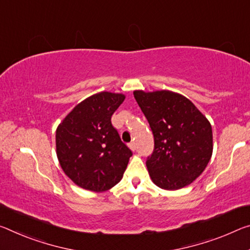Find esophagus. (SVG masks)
<instances>
[{
	"mask_svg": "<svg viewBox=\"0 0 250 250\" xmlns=\"http://www.w3.org/2000/svg\"><path fill=\"white\" fill-rule=\"evenodd\" d=\"M129 148L132 150V151H136V144L134 142H131V144H129Z\"/></svg>",
	"mask_w": 250,
	"mask_h": 250,
	"instance_id": "obj_1",
	"label": "esophagus"
}]
</instances>
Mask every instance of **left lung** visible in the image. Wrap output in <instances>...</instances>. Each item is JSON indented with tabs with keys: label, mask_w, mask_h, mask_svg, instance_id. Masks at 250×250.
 Instances as JSON below:
<instances>
[{
	"label": "left lung",
	"mask_w": 250,
	"mask_h": 250,
	"mask_svg": "<svg viewBox=\"0 0 250 250\" xmlns=\"http://www.w3.org/2000/svg\"><path fill=\"white\" fill-rule=\"evenodd\" d=\"M133 96L148 120L154 149L146 165L152 182L166 190H177L196 180L212 154L211 125L182 94L169 90Z\"/></svg>",
	"instance_id": "1"
}]
</instances>
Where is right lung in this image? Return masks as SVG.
Wrapping results in <instances>:
<instances>
[{
    "label": "right lung",
    "mask_w": 250,
    "mask_h": 250,
    "mask_svg": "<svg viewBox=\"0 0 250 250\" xmlns=\"http://www.w3.org/2000/svg\"><path fill=\"white\" fill-rule=\"evenodd\" d=\"M125 96L99 92L63 119L55 132L57 156L63 171L75 185L101 192L122 179L131 150L121 141L111 117Z\"/></svg>",
    "instance_id": "1"
}]
</instances>
